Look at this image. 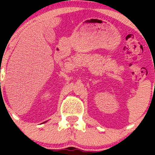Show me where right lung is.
<instances>
[{
  "mask_svg": "<svg viewBox=\"0 0 155 155\" xmlns=\"http://www.w3.org/2000/svg\"><path fill=\"white\" fill-rule=\"evenodd\" d=\"M45 122H46V121H45ZM45 122H44V123H45Z\"/></svg>",
  "mask_w": 155,
  "mask_h": 155,
  "instance_id": "right-lung-1",
  "label": "right lung"
}]
</instances>
